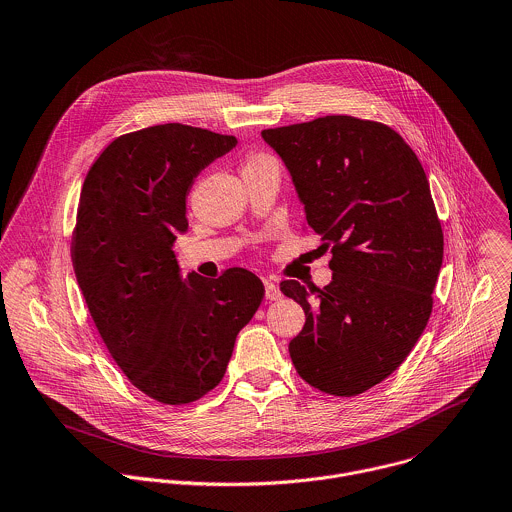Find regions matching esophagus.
Returning a JSON list of instances; mask_svg holds the SVG:
<instances>
[{
    "instance_id": "obj_1",
    "label": "esophagus",
    "mask_w": 512,
    "mask_h": 512,
    "mask_svg": "<svg viewBox=\"0 0 512 512\" xmlns=\"http://www.w3.org/2000/svg\"><path fill=\"white\" fill-rule=\"evenodd\" d=\"M264 290H266V300H280L282 298V292L280 288L272 282V280H264Z\"/></svg>"
}]
</instances>
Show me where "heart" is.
I'll list each match as a JSON object with an SVG mask.
<instances>
[{
    "label": "heart",
    "mask_w": 512,
    "mask_h": 512,
    "mask_svg": "<svg viewBox=\"0 0 512 512\" xmlns=\"http://www.w3.org/2000/svg\"><path fill=\"white\" fill-rule=\"evenodd\" d=\"M270 157L268 155H262V153H252V155H248V159L244 161V169H248V167H254V165H260V163H264V161H268Z\"/></svg>",
    "instance_id": "b5f03b06"
}]
</instances>
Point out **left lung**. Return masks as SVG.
Returning a JSON list of instances; mask_svg holds the SVG:
<instances>
[{
    "label": "left lung",
    "mask_w": 512,
    "mask_h": 512,
    "mask_svg": "<svg viewBox=\"0 0 512 512\" xmlns=\"http://www.w3.org/2000/svg\"><path fill=\"white\" fill-rule=\"evenodd\" d=\"M290 171L332 282L280 290L306 314L290 357L312 387L351 397L389 377L423 334L443 264L429 180L391 127L328 115L262 131Z\"/></svg>",
    "instance_id": "obj_1"
}]
</instances>
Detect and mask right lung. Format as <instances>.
I'll return each instance as SVG.
<instances>
[{
    "mask_svg": "<svg viewBox=\"0 0 512 512\" xmlns=\"http://www.w3.org/2000/svg\"><path fill=\"white\" fill-rule=\"evenodd\" d=\"M236 137L180 123L117 137L81 188L71 260L109 353L145 395L182 405L214 389L238 332L264 298L258 276L230 268L182 282L172 244L186 196Z\"/></svg>",
    "mask_w": 512,
    "mask_h": 512,
    "instance_id": "add662e5",
    "label": "right lung"
}]
</instances>
